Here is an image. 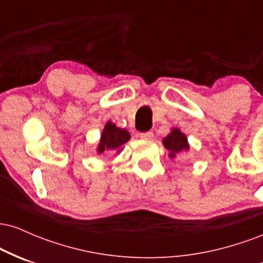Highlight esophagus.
<instances>
[{"mask_svg":"<svg viewBox=\"0 0 263 263\" xmlns=\"http://www.w3.org/2000/svg\"><path fill=\"white\" fill-rule=\"evenodd\" d=\"M140 138H142V140H152L153 138V132L152 131H147V132H142V134H140Z\"/></svg>","mask_w":263,"mask_h":263,"instance_id":"34e87169","label":"esophagus"}]
</instances>
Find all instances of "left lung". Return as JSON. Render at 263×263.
I'll return each instance as SVG.
<instances>
[{"label": "left lung", "instance_id": "1", "mask_svg": "<svg viewBox=\"0 0 263 263\" xmlns=\"http://www.w3.org/2000/svg\"><path fill=\"white\" fill-rule=\"evenodd\" d=\"M163 144L170 151V157L174 158L177 155L189 149V143L186 136L180 132L179 128H172L171 134L163 138Z\"/></svg>", "mask_w": 263, "mask_h": 263}]
</instances>
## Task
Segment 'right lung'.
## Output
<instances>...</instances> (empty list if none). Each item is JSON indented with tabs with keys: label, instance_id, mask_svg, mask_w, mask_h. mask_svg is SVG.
Segmentation results:
<instances>
[{
	"label": "right lung",
	"instance_id": "1",
	"mask_svg": "<svg viewBox=\"0 0 263 263\" xmlns=\"http://www.w3.org/2000/svg\"><path fill=\"white\" fill-rule=\"evenodd\" d=\"M129 138L131 136L125 128L117 127L115 123L108 121L102 131L100 143L98 146V153L101 155L106 151H117V153H120L122 149L121 147Z\"/></svg>",
	"mask_w": 263,
	"mask_h": 263
}]
</instances>
